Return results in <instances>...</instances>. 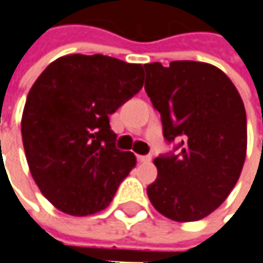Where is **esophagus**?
Wrapping results in <instances>:
<instances>
[{"instance_id":"34e87169","label":"esophagus","mask_w":263,"mask_h":263,"mask_svg":"<svg viewBox=\"0 0 263 263\" xmlns=\"http://www.w3.org/2000/svg\"><path fill=\"white\" fill-rule=\"evenodd\" d=\"M138 161H141V162H151L152 161V155L149 154V155H138Z\"/></svg>"}]
</instances>
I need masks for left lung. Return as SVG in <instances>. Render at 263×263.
<instances>
[{
	"instance_id": "1",
	"label": "left lung",
	"mask_w": 263,
	"mask_h": 263,
	"mask_svg": "<svg viewBox=\"0 0 263 263\" xmlns=\"http://www.w3.org/2000/svg\"><path fill=\"white\" fill-rule=\"evenodd\" d=\"M144 69V90L173 144L155 159L158 178L147 196L170 220H202L239 179L247 151L242 99L226 73L208 63H151Z\"/></svg>"
}]
</instances>
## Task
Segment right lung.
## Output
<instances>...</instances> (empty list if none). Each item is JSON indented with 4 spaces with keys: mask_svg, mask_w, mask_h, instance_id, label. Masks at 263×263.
Listing matches in <instances>:
<instances>
[{
    "mask_svg": "<svg viewBox=\"0 0 263 263\" xmlns=\"http://www.w3.org/2000/svg\"><path fill=\"white\" fill-rule=\"evenodd\" d=\"M141 87V64L101 54L61 57L33 84L22 141L33 179L57 209L84 217L112 200L135 156L116 147L109 114Z\"/></svg>",
    "mask_w": 263,
    "mask_h": 263,
    "instance_id": "add662e5",
    "label": "right lung"
}]
</instances>
